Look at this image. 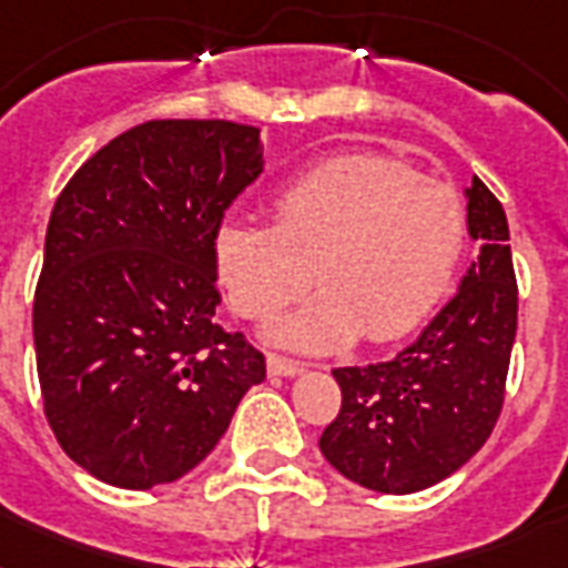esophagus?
<instances>
[{
    "mask_svg": "<svg viewBox=\"0 0 568 568\" xmlns=\"http://www.w3.org/2000/svg\"><path fill=\"white\" fill-rule=\"evenodd\" d=\"M303 372V363L297 359H288V356L280 354H267V374H274V377H294V374Z\"/></svg>",
    "mask_w": 568,
    "mask_h": 568,
    "instance_id": "34e87169",
    "label": "esophagus"
}]
</instances>
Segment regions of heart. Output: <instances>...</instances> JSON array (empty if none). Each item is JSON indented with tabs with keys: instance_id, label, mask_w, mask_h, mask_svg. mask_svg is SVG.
Segmentation results:
<instances>
[{
	"instance_id": "b5f03b06",
	"label": "heart",
	"mask_w": 568,
	"mask_h": 568,
	"mask_svg": "<svg viewBox=\"0 0 568 568\" xmlns=\"http://www.w3.org/2000/svg\"><path fill=\"white\" fill-rule=\"evenodd\" d=\"M466 203L454 185L395 155L351 153L315 164L274 200V223H223L214 267L241 318H267L324 285L271 336L329 351L392 342L448 294L466 253Z\"/></svg>"
}]
</instances>
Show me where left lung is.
<instances>
[{"label": "left lung", "instance_id": "obj_1", "mask_svg": "<svg viewBox=\"0 0 568 568\" xmlns=\"http://www.w3.org/2000/svg\"><path fill=\"white\" fill-rule=\"evenodd\" d=\"M468 232L480 256L413 345L386 363L336 368L342 409L321 454L347 480L409 495L466 466L489 439L510 372L519 321L507 214L484 182L468 189Z\"/></svg>", "mask_w": 568, "mask_h": 568}]
</instances>
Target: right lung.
<instances>
[{"label": "right lung", "instance_id": "1", "mask_svg": "<svg viewBox=\"0 0 568 568\" xmlns=\"http://www.w3.org/2000/svg\"><path fill=\"white\" fill-rule=\"evenodd\" d=\"M262 164L256 126L146 120L55 200L31 312L40 395L97 480H180L265 379L262 351L214 321V235Z\"/></svg>", "mask_w": 568, "mask_h": 568}]
</instances>
